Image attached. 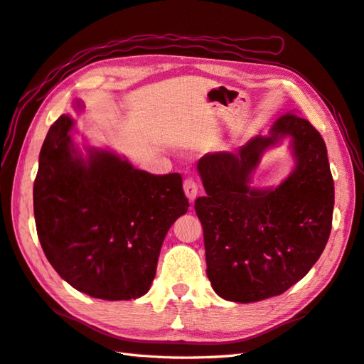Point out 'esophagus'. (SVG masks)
<instances>
[{
	"label": "esophagus",
	"instance_id": "34e87169",
	"mask_svg": "<svg viewBox=\"0 0 364 364\" xmlns=\"http://www.w3.org/2000/svg\"><path fill=\"white\" fill-rule=\"evenodd\" d=\"M183 189H184V193L186 197L189 198V201H193L197 198V193H198V186L197 183L193 181L192 178H188L184 183H183Z\"/></svg>",
	"mask_w": 364,
	"mask_h": 364
}]
</instances>
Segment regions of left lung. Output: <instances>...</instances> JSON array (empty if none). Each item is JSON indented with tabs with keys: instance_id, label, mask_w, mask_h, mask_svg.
<instances>
[{
	"instance_id": "left-lung-1",
	"label": "left lung",
	"mask_w": 364,
	"mask_h": 364,
	"mask_svg": "<svg viewBox=\"0 0 364 364\" xmlns=\"http://www.w3.org/2000/svg\"><path fill=\"white\" fill-rule=\"evenodd\" d=\"M291 138L295 166L277 186L256 188L252 175L264 151ZM197 171L205 197L196 200L206 274L218 296L256 302L282 294L323 255L332 230L333 178L324 139L307 119L284 114L268 134L237 154L203 156Z\"/></svg>"
}]
</instances>
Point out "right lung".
Listing matches in <instances>:
<instances>
[{"label":"right lung","mask_w":364,"mask_h":364,"mask_svg":"<svg viewBox=\"0 0 364 364\" xmlns=\"http://www.w3.org/2000/svg\"><path fill=\"white\" fill-rule=\"evenodd\" d=\"M74 109L83 105L75 100ZM62 114L41 146L33 215L45 256L75 290L105 301L144 296L167 231L188 213L180 173L134 168L108 149L73 139Z\"/></svg>","instance_id":"right-lung-1"}]
</instances>
